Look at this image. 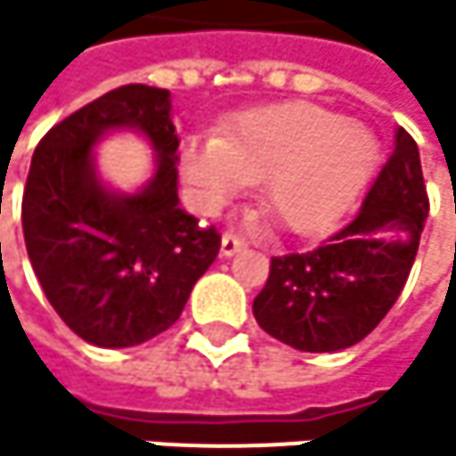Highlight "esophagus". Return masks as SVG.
<instances>
[{
	"instance_id": "1",
	"label": "esophagus",
	"mask_w": 456,
	"mask_h": 456,
	"mask_svg": "<svg viewBox=\"0 0 456 456\" xmlns=\"http://www.w3.org/2000/svg\"><path fill=\"white\" fill-rule=\"evenodd\" d=\"M240 248H246V238H240L238 232H224V238H221V254L224 256H232Z\"/></svg>"
}]
</instances>
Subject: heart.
<instances>
[{
    "label": "heart",
    "mask_w": 456,
    "mask_h": 456,
    "mask_svg": "<svg viewBox=\"0 0 456 456\" xmlns=\"http://www.w3.org/2000/svg\"><path fill=\"white\" fill-rule=\"evenodd\" d=\"M378 161L375 136L317 103H276L191 139L180 172L194 205L218 213L262 180V205L292 232H320L355 200Z\"/></svg>",
    "instance_id": "heart-1"
}]
</instances>
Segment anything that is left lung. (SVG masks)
Instances as JSON below:
<instances>
[{
  "instance_id": "obj_1",
  "label": "left lung",
  "mask_w": 456,
  "mask_h": 456,
  "mask_svg": "<svg viewBox=\"0 0 456 456\" xmlns=\"http://www.w3.org/2000/svg\"><path fill=\"white\" fill-rule=\"evenodd\" d=\"M429 213L421 159L399 128L388 161L358 213L304 254L271 256L254 317L273 339L304 353H337L370 337L396 304Z\"/></svg>"
}]
</instances>
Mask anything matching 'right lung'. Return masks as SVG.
Returning <instances> with one entry per match:
<instances>
[{"label":"right lung","mask_w":456,"mask_h":456,"mask_svg":"<svg viewBox=\"0 0 456 456\" xmlns=\"http://www.w3.org/2000/svg\"><path fill=\"white\" fill-rule=\"evenodd\" d=\"M111 127L142 130L159 152L144 191L119 198L92 169ZM169 90L126 84L81 106L35 147L21 200L32 271L62 322L98 347H134L172 328L221 248L177 200Z\"/></svg>","instance_id":"obj_1"}]
</instances>
